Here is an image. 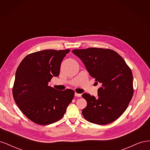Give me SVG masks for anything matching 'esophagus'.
Wrapping results in <instances>:
<instances>
[{"mask_svg": "<svg viewBox=\"0 0 150 150\" xmlns=\"http://www.w3.org/2000/svg\"><path fill=\"white\" fill-rule=\"evenodd\" d=\"M74 95H75V96H77V97H81V94H78V93H75Z\"/></svg>", "mask_w": 150, "mask_h": 150, "instance_id": "obj_1", "label": "esophagus"}]
</instances>
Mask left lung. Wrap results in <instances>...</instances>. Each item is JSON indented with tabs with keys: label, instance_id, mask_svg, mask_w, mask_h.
Here are the masks:
<instances>
[{
	"label": "left lung",
	"instance_id": "8db88e82",
	"mask_svg": "<svg viewBox=\"0 0 150 150\" xmlns=\"http://www.w3.org/2000/svg\"><path fill=\"white\" fill-rule=\"evenodd\" d=\"M82 61L96 83H101L98 98L84 93L87 106L82 114L92 123L107 125L115 121L128 107L133 95V74L121 56L113 50L91 47L72 50Z\"/></svg>",
	"mask_w": 150,
	"mask_h": 150
}]
</instances>
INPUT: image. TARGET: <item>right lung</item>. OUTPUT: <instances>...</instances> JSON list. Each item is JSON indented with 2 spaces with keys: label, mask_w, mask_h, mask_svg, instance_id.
Listing matches in <instances>:
<instances>
[{
  "label": "right lung",
  "mask_w": 150,
  "mask_h": 150,
  "mask_svg": "<svg viewBox=\"0 0 150 150\" xmlns=\"http://www.w3.org/2000/svg\"><path fill=\"white\" fill-rule=\"evenodd\" d=\"M69 51L47 49L32 53L17 67L13 97L21 111L35 123L47 125L59 120L73 99V90L59 91L48 86L59 74L61 62Z\"/></svg>",
  "instance_id": "obj_1"
}]
</instances>
